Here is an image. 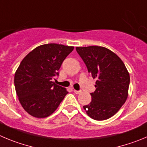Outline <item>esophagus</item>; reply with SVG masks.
I'll return each instance as SVG.
<instances>
[{
    "label": "esophagus",
    "mask_w": 147,
    "mask_h": 147,
    "mask_svg": "<svg viewBox=\"0 0 147 147\" xmlns=\"http://www.w3.org/2000/svg\"><path fill=\"white\" fill-rule=\"evenodd\" d=\"M74 92L76 94H79L81 93V90H74Z\"/></svg>",
    "instance_id": "esophagus-1"
}]
</instances>
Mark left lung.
Instances as JSON below:
<instances>
[{
  "instance_id": "1",
  "label": "left lung",
  "mask_w": 147,
  "mask_h": 147,
  "mask_svg": "<svg viewBox=\"0 0 147 147\" xmlns=\"http://www.w3.org/2000/svg\"><path fill=\"white\" fill-rule=\"evenodd\" d=\"M76 51L96 79L91 101L83 106L89 117L105 120L117 113L128 95L130 75L123 61L114 52L102 46L76 47Z\"/></svg>"
}]
</instances>
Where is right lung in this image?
<instances>
[{
	"mask_svg": "<svg viewBox=\"0 0 147 147\" xmlns=\"http://www.w3.org/2000/svg\"><path fill=\"white\" fill-rule=\"evenodd\" d=\"M73 46L57 43L41 45L23 59L14 75L19 101L24 110L37 118L49 117L68 94L55 84V76Z\"/></svg>",
	"mask_w": 147,
	"mask_h": 147,
	"instance_id": "obj_1",
	"label": "right lung"
}]
</instances>
